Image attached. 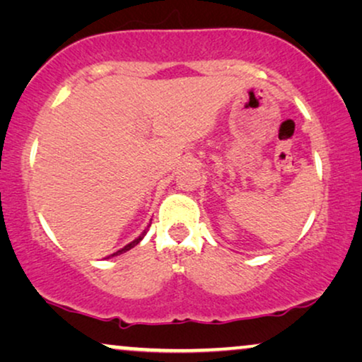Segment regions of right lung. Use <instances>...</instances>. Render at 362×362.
I'll return each instance as SVG.
<instances>
[{
    "instance_id": "right-lung-1",
    "label": "right lung",
    "mask_w": 362,
    "mask_h": 362,
    "mask_svg": "<svg viewBox=\"0 0 362 362\" xmlns=\"http://www.w3.org/2000/svg\"><path fill=\"white\" fill-rule=\"evenodd\" d=\"M146 230H148V229H145V230H143V234H141L140 237H138V239H135V240H133V242H130V244H128V245H125V247H123V249H120V250H117V252H115V254H112L110 257L120 255V254H123V252H127V250H130V249H133V247H135L136 244H140V240L143 239V237H145V235H146Z\"/></svg>"
}]
</instances>
